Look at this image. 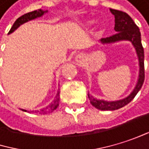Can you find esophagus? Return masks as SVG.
Instances as JSON below:
<instances>
[{
  "label": "esophagus",
  "mask_w": 149,
  "mask_h": 149,
  "mask_svg": "<svg viewBox=\"0 0 149 149\" xmlns=\"http://www.w3.org/2000/svg\"><path fill=\"white\" fill-rule=\"evenodd\" d=\"M85 58H86V56H85L83 53H80V54H79V55L76 56L75 60H76L78 63H82V62L85 60Z\"/></svg>",
  "instance_id": "1"
}]
</instances>
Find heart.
I'll use <instances>...</instances> for the list:
<instances>
[{"mask_svg":"<svg viewBox=\"0 0 149 149\" xmlns=\"http://www.w3.org/2000/svg\"><path fill=\"white\" fill-rule=\"evenodd\" d=\"M94 22H95V20H94V19H89V20H86V21L84 22L83 26H84L85 28H89V27H91Z\"/></svg>","mask_w":149,"mask_h":149,"instance_id":"b5f03b06","label":"heart"}]
</instances>
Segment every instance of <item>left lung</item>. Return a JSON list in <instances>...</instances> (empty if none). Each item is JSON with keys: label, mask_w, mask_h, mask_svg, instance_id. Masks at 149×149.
Returning <instances> with one entry per match:
<instances>
[{"label": "left lung", "mask_w": 149, "mask_h": 149, "mask_svg": "<svg viewBox=\"0 0 149 149\" xmlns=\"http://www.w3.org/2000/svg\"><path fill=\"white\" fill-rule=\"evenodd\" d=\"M111 13L114 15L115 18V27L114 30L117 32V34L103 38L100 40V43L102 44H112L122 41H129L134 48L135 49L136 55L138 57L139 62V75L137 83L135 85V87L134 88L133 92L126 98L119 100L114 101H107L104 100H98L94 98L93 95H91L88 93V98L90 100L91 104L96 107L97 109L102 110V111H113L120 109L126 105H127L130 101L134 100V98L136 96L138 92L141 90L144 79V49L141 44V32L137 25L134 23L133 19L125 12L119 11L116 9H110Z\"/></svg>", "instance_id": "obj_1"}]
</instances>
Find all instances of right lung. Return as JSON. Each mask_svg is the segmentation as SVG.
Segmentation results:
<instances>
[{"label":"right lung","instance_id":"1","mask_svg":"<svg viewBox=\"0 0 149 149\" xmlns=\"http://www.w3.org/2000/svg\"><path fill=\"white\" fill-rule=\"evenodd\" d=\"M46 13H48V10L38 9V10H35V11H32V12H29V13H27V14L22 15L21 17H19V18L15 22V23L13 24L12 28L10 29V30H9V32H8V35L11 34V33H13L15 30H16L21 25H22V24H24V23L29 22V21H32V20H35V19H36V18L42 17V16L44 14H46ZM59 93H60V91H59V89H58V90H57V93H56V95L54 100H53L49 106H47L46 107H43V108H42V109H40V110H38V111H35V112H38V113H40L44 114V113H52L53 111H55V110L57 108V107L59 106V101H60V100H59ZM21 110L23 111V112H28V111L25 110V109H21ZM29 113H34V111H29Z\"/></svg>","mask_w":149,"mask_h":149}]
</instances>
